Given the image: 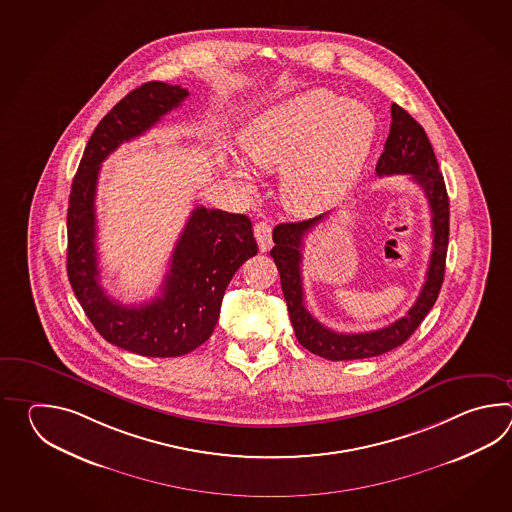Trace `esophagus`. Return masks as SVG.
Masks as SVG:
<instances>
[{"label": "esophagus", "mask_w": 512, "mask_h": 512, "mask_svg": "<svg viewBox=\"0 0 512 512\" xmlns=\"http://www.w3.org/2000/svg\"><path fill=\"white\" fill-rule=\"evenodd\" d=\"M254 236L258 241L261 252H267L272 247V227L269 221H258L254 225Z\"/></svg>", "instance_id": "1"}]
</instances>
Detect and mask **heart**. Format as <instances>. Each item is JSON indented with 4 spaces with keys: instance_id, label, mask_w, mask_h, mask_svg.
<instances>
[{
    "instance_id": "heart-1",
    "label": "heart",
    "mask_w": 512,
    "mask_h": 512,
    "mask_svg": "<svg viewBox=\"0 0 512 512\" xmlns=\"http://www.w3.org/2000/svg\"><path fill=\"white\" fill-rule=\"evenodd\" d=\"M377 120L359 100L311 89L261 111L241 130L245 157L263 170L283 172V199L298 214H311L342 196L359 177L370 153ZM230 174L251 186V175L232 164Z\"/></svg>"
}]
</instances>
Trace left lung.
<instances>
[{
  "label": "left lung",
  "instance_id": "obj_1",
  "mask_svg": "<svg viewBox=\"0 0 512 512\" xmlns=\"http://www.w3.org/2000/svg\"><path fill=\"white\" fill-rule=\"evenodd\" d=\"M416 155L414 158L413 155ZM377 175L406 174L423 188L428 207L432 212V234L434 249L426 271V280L415 304L406 316L395 320L390 326L366 333H337L322 326L307 311L302 287V247L304 238L326 218L327 214L296 223H280L272 230L271 256L280 272L282 291L289 309L294 335L298 342L327 360L370 359L392 349L403 346L412 337L417 327L434 307L445 278L446 247H448V221L450 207L446 196L445 179L439 172L434 148L426 137L423 126L404 111L392 104V126L384 144V152L377 163Z\"/></svg>",
  "mask_w": 512,
  "mask_h": 512
}]
</instances>
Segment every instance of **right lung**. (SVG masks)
I'll return each mask as SVG.
<instances>
[{"label":"right lung","instance_id":"right-lung-1","mask_svg":"<svg viewBox=\"0 0 512 512\" xmlns=\"http://www.w3.org/2000/svg\"><path fill=\"white\" fill-rule=\"evenodd\" d=\"M186 97L188 89L181 86L148 82L122 98L87 142L69 196V283L98 333L113 346L142 357H181L208 340L232 276L258 252L247 216L196 207L175 243L161 296L142 305H124L100 285L95 243L100 164L122 142L150 130Z\"/></svg>","mask_w":512,"mask_h":512}]
</instances>
